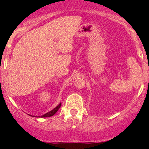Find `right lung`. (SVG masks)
I'll return each mask as SVG.
<instances>
[{"label":"right lung","mask_w":149,"mask_h":149,"mask_svg":"<svg viewBox=\"0 0 149 149\" xmlns=\"http://www.w3.org/2000/svg\"><path fill=\"white\" fill-rule=\"evenodd\" d=\"M61 107V103H59V105H57V107H56L54 109H53L52 110H51L50 111L46 113L45 114H44V115L42 116H38V117H40V118H46V117H50V116H52L53 115H54V114L57 113V111L58 110H59V109Z\"/></svg>","instance_id":"obj_1"}]
</instances>
